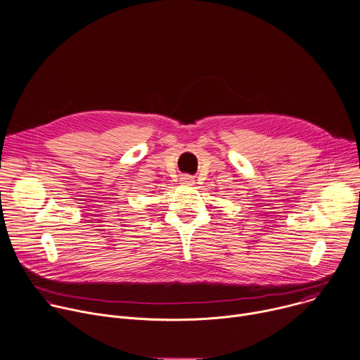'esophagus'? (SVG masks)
I'll use <instances>...</instances> for the list:
<instances>
[{"instance_id": "obj_1", "label": "esophagus", "mask_w": 360, "mask_h": 360, "mask_svg": "<svg viewBox=\"0 0 360 360\" xmlns=\"http://www.w3.org/2000/svg\"><path fill=\"white\" fill-rule=\"evenodd\" d=\"M181 184L182 185H193V178L191 175H182L181 176Z\"/></svg>"}]
</instances>
